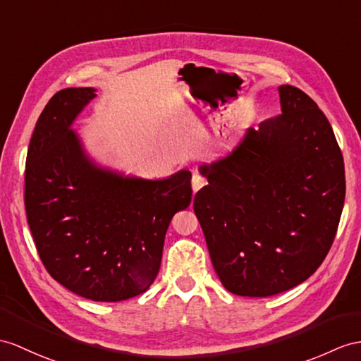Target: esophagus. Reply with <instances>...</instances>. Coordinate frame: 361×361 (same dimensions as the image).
<instances>
[{
    "instance_id": "34e87169",
    "label": "esophagus",
    "mask_w": 361,
    "mask_h": 361,
    "mask_svg": "<svg viewBox=\"0 0 361 361\" xmlns=\"http://www.w3.org/2000/svg\"><path fill=\"white\" fill-rule=\"evenodd\" d=\"M191 185H192V190L199 191L202 187L207 185V179L202 174L195 173V174H192V179H191Z\"/></svg>"
}]
</instances>
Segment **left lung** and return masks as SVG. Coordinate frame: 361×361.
Instances as JSON below:
<instances>
[{
    "instance_id": "1",
    "label": "left lung",
    "mask_w": 361,
    "mask_h": 361,
    "mask_svg": "<svg viewBox=\"0 0 361 361\" xmlns=\"http://www.w3.org/2000/svg\"><path fill=\"white\" fill-rule=\"evenodd\" d=\"M279 93L282 113L200 166L208 185L192 202L217 276L237 295H276L312 276L345 204V162L328 118L297 87Z\"/></svg>"
}]
</instances>
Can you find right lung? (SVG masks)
Masks as SVG:
<instances>
[{"mask_svg":"<svg viewBox=\"0 0 361 361\" xmlns=\"http://www.w3.org/2000/svg\"><path fill=\"white\" fill-rule=\"evenodd\" d=\"M94 89L49 101L29 144L24 205L42 265L56 282L94 302L145 293L159 272L173 216L191 202V173L124 179L89 162L70 130Z\"/></svg>","mask_w":361,"mask_h":361,"instance_id":"right-lung-1","label":"right lung"}]
</instances>
